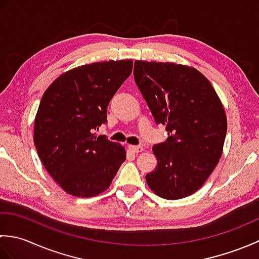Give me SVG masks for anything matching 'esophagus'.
Instances as JSON below:
<instances>
[{"label": "esophagus", "mask_w": 259, "mask_h": 259, "mask_svg": "<svg viewBox=\"0 0 259 259\" xmlns=\"http://www.w3.org/2000/svg\"><path fill=\"white\" fill-rule=\"evenodd\" d=\"M129 150L133 151L134 153H138V152L144 151V148L141 146H129Z\"/></svg>", "instance_id": "1"}]
</instances>
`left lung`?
Returning a JSON list of instances; mask_svg holds the SVG:
<instances>
[{"label":"left lung","instance_id":"obj_1","mask_svg":"<svg viewBox=\"0 0 259 259\" xmlns=\"http://www.w3.org/2000/svg\"><path fill=\"white\" fill-rule=\"evenodd\" d=\"M135 81L156 123L168 138L152 147L157 168L146 175L150 189L164 199L194 194L206 183L222 157L227 118L205 75L172 62H135Z\"/></svg>","mask_w":259,"mask_h":259}]
</instances>
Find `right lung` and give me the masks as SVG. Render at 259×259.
<instances>
[{"label": "right lung", "instance_id": "right-lung-1", "mask_svg": "<svg viewBox=\"0 0 259 259\" xmlns=\"http://www.w3.org/2000/svg\"><path fill=\"white\" fill-rule=\"evenodd\" d=\"M133 67L131 60L81 65L43 93L33 140L43 166L67 194L100 195L125 160L124 147L93 131L106 123L108 104Z\"/></svg>", "mask_w": 259, "mask_h": 259}]
</instances>
